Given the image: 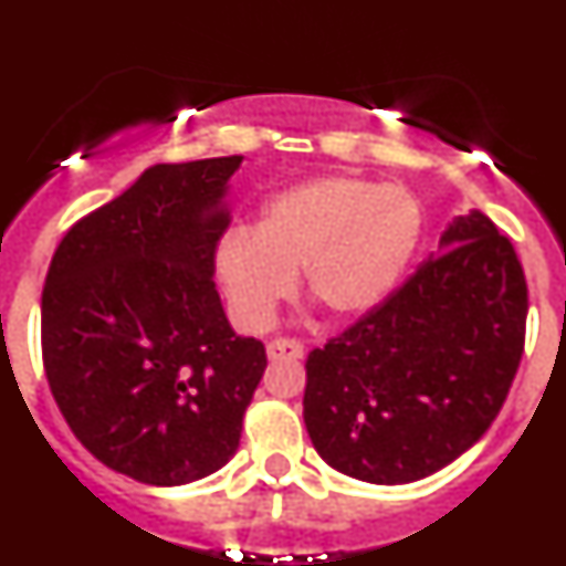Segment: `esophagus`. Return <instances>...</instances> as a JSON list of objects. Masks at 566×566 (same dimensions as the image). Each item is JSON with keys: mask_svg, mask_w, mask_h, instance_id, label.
I'll return each instance as SVG.
<instances>
[{"mask_svg": "<svg viewBox=\"0 0 566 566\" xmlns=\"http://www.w3.org/2000/svg\"><path fill=\"white\" fill-rule=\"evenodd\" d=\"M303 352H306V345L297 337H274L272 343L266 345L269 359H274V363H277V359H300Z\"/></svg>", "mask_w": 566, "mask_h": 566, "instance_id": "esophagus-1", "label": "esophagus"}]
</instances>
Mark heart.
<instances>
[{
    "label": "heart",
    "instance_id": "heart-1",
    "mask_svg": "<svg viewBox=\"0 0 566 566\" xmlns=\"http://www.w3.org/2000/svg\"><path fill=\"white\" fill-rule=\"evenodd\" d=\"M419 232L408 192L326 175L272 198L254 229H232L214 249V277L232 317L252 332L272 326L300 272L319 312L352 319L394 292Z\"/></svg>",
    "mask_w": 566,
    "mask_h": 566
}]
</instances>
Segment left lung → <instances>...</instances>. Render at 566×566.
<instances>
[{
	"instance_id": "8db88e82",
	"label": "left lung",
	"mask_w": 566,
	"mask_h": 566,
	"mask_svg": "<svg viewBox=\"0 0 566 566\" xmlns=\"http://www.w3.org/2000/svg\"><path fill=\"white\" fill-rule=\"evenodd\" d=\"M527 280L488 214L306 363L303 419L323 462L371 484L431 476L479 442L516 379Z\"/></svg>"
}]
</instances>
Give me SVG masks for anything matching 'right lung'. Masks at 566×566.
Instances as JSON below:
<instances>
[{"instance_id": "add662e5", "label": "right lung", "mask_w": 566, "mask_h": 566, "mask_svg": "<svg viewBox=\"0 0 566 566\" xmlns=\"http://www.w3.org/2000/svg\"><path fill=\"white\" fill-rule=\"evenodd\" d=\"M240 155L155 164L67 229L42 292V363L70 431L144 484L198 482L234 457L266 348L214 289Z\"/></svg>"}]
</instances>
